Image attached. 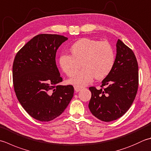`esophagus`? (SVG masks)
Instances as JSON below:
<instances>
[{
    "label": "esophagus",
    "mask_w": 151,
    "mask_h": 151,
    "mask_svg": "<svg viewBox=\"0 0 151 151\" xmlns=\"http://www.w3.org/2000/svg\"><path fill=\"white\" fill-rule=\"evenodd\" d=\"M75 90L76 91V92H78L79 91H81L82 90V88L79 87V86H75Z\"/></svg>",
    "instance_id": "obj_1"
}]
</instances>
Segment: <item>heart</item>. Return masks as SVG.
<instances>
[{"mask_svg":"<svg viewBox=\"0 0 151 151\" xmlns=\"http://www.w3.org/2000/svg\"><path fill=\"white\" fill-rule=\"evenodd\" d=\"M70 54H63L59 58V65L68 76H72L80 67L83 69L69 80L76 86H84L94 77L101 79L107 76L114 66L115 56L113 47L108 42H99L89 38H82L70 48Z\"/></svg>","mask_w":151,"mask_h":151,"instance_id":"heart-1","label":"heart"}]
</instances>
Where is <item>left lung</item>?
Wrapping results in <instances>:
<instances>
[{
	"instance_id": "1",
	"label": "left lung",
	"mask_w": 151,
	"mask_h": 151,
	"mask_svg": "<svg viewBox=\"0 0 151 151\" xmlns=\"http://www.w3.org/2000/svg\"><path fill=\"white\" fill-rule=\"evenodd\" d=\"M138 86L137 59L132 50L119 39L114 66L102 81L101 88H89L91 92L88 105L90 111L97 119L104 122L119 119L131 107Z\"/></svg>"
}]
</instances>
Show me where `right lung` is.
Instances as JSON below:
<instances>
[{"mask_svg":"<svg viewBox=\"0 0 151 151\" xmlns=\"http://www.w3.org/2000/svg\"><path fill=\"white\" fill-rule=\"evenodd\" d=\"M67 39L59 35H38L14 58L12 76L17 98L27 113L41 122L60 116L73 97L72 85L59 84L63 78L55 63L57 50Z\"/></svg>","mask_w":151,"mask_h":151,"instance_id":"obj_1","label":"right lung"}]
</instances>
